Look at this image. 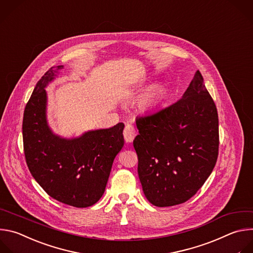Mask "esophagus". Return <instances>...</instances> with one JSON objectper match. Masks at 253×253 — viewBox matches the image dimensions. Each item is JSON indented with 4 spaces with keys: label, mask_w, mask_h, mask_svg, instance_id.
<instances>
[{
    "label": "esophagus",
    "mask_w": 253,
    "mask_h": 253,
    "mask_svg": "<svg viewBox=\"0 0 253 253\" xmlns=\"http://www.w3.org/2000/svg\"><path fill=\"white\" fill-rule=\"evenodd\" d=\"M136 131L132 125H126L124 129V137L126 142H131L135 137Z\"/></svg>",
    "instance_id": "1"
}]
</instances>
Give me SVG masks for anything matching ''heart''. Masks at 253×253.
Listing matches in <instances>:
<instances>
[{
    "label": "heart",
    "mask_w": 253,
    "mask_h": 253,
    "mask_svg": "<svg viewBox=\"0 0 253 253\" xmlns=\"http://www.w3.org/2000/svg\"><path fill=\"white\" fill-rule=\"evenodd\" d=\"M155 102H156L155 96H150V97H148V98H146V99L144 100V105H145L146 107H149V106H151V105H154Z\"/></svg>",
    "instance_id": "heart-1"
}]
</instances>
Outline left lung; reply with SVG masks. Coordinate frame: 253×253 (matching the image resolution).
Masks as SVG:
<instances>
[{"instance_id":"1","label":"left lung","mask_w":253,"mask_h":253,"mask_svg":"<svg viewBox=\"0 0 253 253\" xmlns=\"http://www.w3.org/2000/svg\"><path fill=\"white\" fill-rule=\"evenodd\" d=\"M133 140L142 190L156 207L185 203L212 172L219 146L218 115L197 71L182 97L135 121Z\"/></svg>"}]
</instances>
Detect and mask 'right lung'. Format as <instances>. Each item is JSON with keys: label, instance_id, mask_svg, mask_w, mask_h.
Returning a JSON list of instances; mask_svg holds the SVG:
<instances>
[{"label": "right lung", "instance_id": "1", "mask_svg": "<svg viewBox=\"0 0 253 253\" xmlns=\"http://www.w3.org/2000/svg\"><path fill=\"white\" fill-rule=\"evenodd\" d=\"M63 68H50L27 103L24 153L32 175L50 197L71 207L87 208L105 192L114 160L125 143V125L87 131L73 139L55 135L46 124L44 87Z\"/></svg>", "mask_w": 253, "mask_h": 253}]
</instances>
